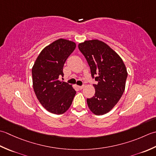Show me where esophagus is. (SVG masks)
Listing matches in <instances>:
<instances>
[{"label":"esophagus","mask_w":156,"mask_h":156,"mask_svg":"<svg viewBox=\"0 0 156 156\" xmlns=\"http://www.w3.org/2000/svg\"><path fill=\"white\" fill-rule=\"evenodd\" d=\"M79 90H82V89L84 88V85H82V86H77Z\"/></svg>","instance_id":"obj_1"}]
</instances>
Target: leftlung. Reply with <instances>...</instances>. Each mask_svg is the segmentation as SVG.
Here are the masks:
<instances>
[{
    "label": "left lung",
    "instance_id": "8db88e82",
    "mask_svg": "<svg viewBox=\"0 0 156 156\" xmlns=\"http://www.w3.org/2000/svg\"><path fill=\"white\" fill-rule=\"evenodd\" d=\"M79 49L90 66L95 96L87 98L90 110L96 115H103L112 110L122 97L125 89L127 71L122 58L114 50L98 40L79 43Z\"/></svg>",
    "mask_w": 156,
    "mask_h": 156
}]
</instances>
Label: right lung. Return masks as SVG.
<instances>
[{
  "instance_id": "obj_1",
  "label": "right lung",
  "mask_w": 156,
  "mask_h": 156,
  "mask_svg": "<svg viewBox=\"0 0 156 156\" xmlns=\"http://www.w3.org/2000/svg\"><path fill=\"white\" fill-rule=\"evenodd\" d=\"M75 48L73 41L57 40L41 51L31 69L36 96L44 108L51 113H65L75 96L72 85L58 79L64 75L65 62Z\"/></svg>"
}]
</instances>
